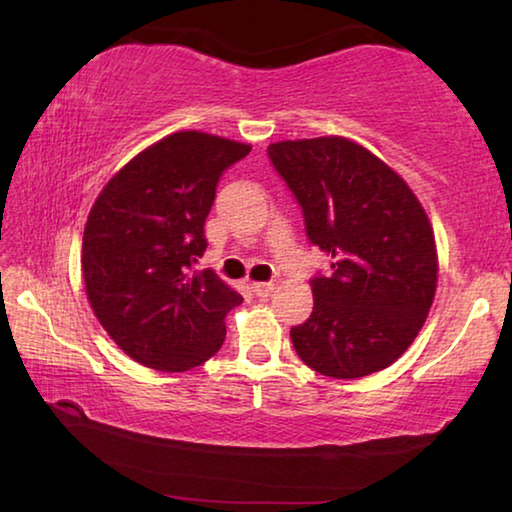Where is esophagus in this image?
I'll return each mask as SVG.
<instances>
[{
	"label": "esophagus",
	"instance_id": "34e87169",
	"mask_svg": "<svg viewBox=\"0 0 512 512\" xmlns=\"http://www.w3.org/2000/svg\"><path fill=\"white\" fill-rule=\"evenodd\" d=\"M250 289L255 291V296L268 298L275 291V284L273 282H253V284H250Z\"/></svg>",
	"mask_w": 512,
	"mask_h": 512
}]
</instances>
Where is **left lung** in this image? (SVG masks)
Listing matches in <instances>:
<instances>
[{"mask_svg": "<svg viewBox=\"0 0 512 512\" xmlns=\"http://www.w3.org/2000/svg\"><path fill=\"white\" fill-rule=\"evenodd\" d=\"M305 214L309 241L332 257L314 311L291 327L298 357L334 379H359L409 350L438 287L429 216L395 169L341 135L268 146Z\"/></svg>", "mask_w": 512, "mask_h": 512, "instance_id": "1", "label": "left lung"}]
</instances>
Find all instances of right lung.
I'll use <instances>...</instances> for the list:
<instances>
[{
	"label": "right lung",
	"mask_w": 512,
	"mask_h": 512,
	"mask_svg": "<svg viewBox=\"0 0 512 512\" xmlns=\"http://www.w3.org/2000/svg\"><path fill=\"white\" fill-rule=\"evenodd\" d=\"M250 144L201 131L162 137L128 160L94 201L83 230L85 296L99 323L146 368L185 372L214 357L239 293L196 271L223 169Z\"/></svg>",
	"instance_id": "add662e5"
}]
</instances>
